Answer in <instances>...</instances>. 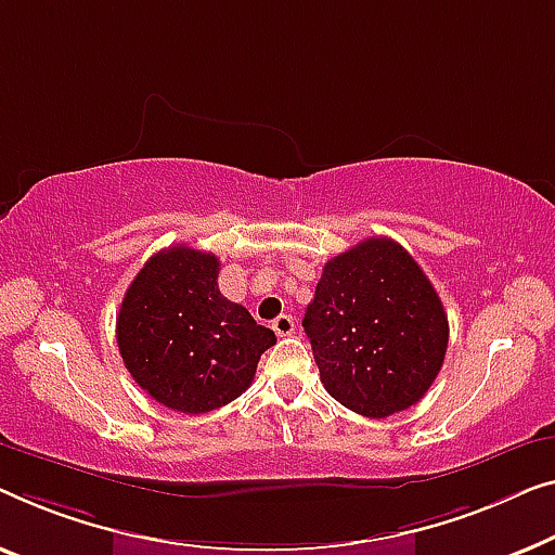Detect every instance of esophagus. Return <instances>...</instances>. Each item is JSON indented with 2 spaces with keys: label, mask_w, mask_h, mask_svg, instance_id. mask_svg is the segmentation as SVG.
I'll return each mask as SVG.
<instances>
[{
  "label": "esophagus",
  "mask_w": 555,
  "mask_h": 555,
  "mask_svg": "<svg viewBox=\"0 0 555 555\" xmlns=\"http://www.w3.org/2000/svg\"><path fill=\"white\" fill-rule=\"evenodd\" d=\"M271 330L276 332V337H288V334H294V319L288 314H281L271 322Z\"/></svg>",
  "instance_id": "1"
}]
</instances>
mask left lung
I'll return each mask as SVG.
<instances>
[{
  "label": "left lung",
  "mask_w": 555,
  "mask_h": 555,
  "mask_svg": "<svg viewBox=\"0 0 555 555\" xmlns=\"http://www.w3.org/2000/svg\"><path fill=\"white\" fill-rule=\"evenodd\" d=\"M301 324L326 392L372 420L423 400L450 337L430 279L397 241L382 236L324 263Z\"/></svg>",
  "instance_id": "left-lung-1"
}]
</instances>
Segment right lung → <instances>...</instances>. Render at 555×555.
Masks as SVG:
<instances>
[{"mask_svg":"<svg viewBox=\"0 0 555 555\" xmlns=\"http://www.w3.org/2000/svg\"><path fill=\"white\" fill-rule=\"evenodd\" d=\"M118 347L130 377L163 408L201 415L248 389L276 334L218 292V259L191 246L151 256L125 292Z\"/></svg>","mask_w":555,"mask_h":555,"instance_id":"right-lung-1","label":"right lung"}]
</instances>
